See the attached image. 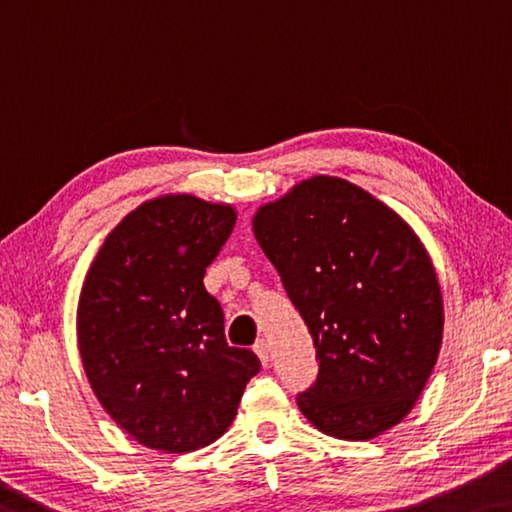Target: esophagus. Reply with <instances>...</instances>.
<instances>
[{"instance_id":"1","label":"esophagus","mask_w":512,"mask_h":512,"mask_svg":"<svg viewBox=\"0 0 512 512\" xmlns=\"http://www.w3.org/2000/svg\"><path fill=\"white\" fill-rule=\"evenodd\" d=\"M253 351L257 353V358L264 364V367L271 362V351H269V342H266V339H257Z\"/></svg>"}]
</instances>
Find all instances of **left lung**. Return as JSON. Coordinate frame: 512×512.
<instances>
[{
    "label": "left lung",
    "mask_w": 512,
    "mask_h": 512,
    "mask_svg": "<svg viewBox=\"0 0 512 512\" xmlns=\"http://www.w3.org/2000/svg\"><path fill=\"white\" fill-rule=\"evenodd\" d=\"M255 239L314 339L319 376L298 408L321 433L371 440L415 408L442 346L440 282L385 202L314 175L259 207Z\"/></svg>",
    "instance_id": "8db88e82"
}]
</instances>
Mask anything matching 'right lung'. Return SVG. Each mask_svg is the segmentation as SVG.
I'll return each instance as SVG.
<instances>
[{"label":"right lung","instance_id":"add662e5","mask_svg":"<svg viewBox=\"0 0 512 512\" xmlns=\"http://www.w3.org/2000/svg\"><path fill=\"white\" fill-rule=\"evenodd\" d=\"M237 223L232 205L161 196L104 239L81 287L77 342L97 401L148 449L189 453L237 415L257 355L225 342L202 278Z\"/></svg>","mask_w":512,"mask_h":512}]
</instances>
